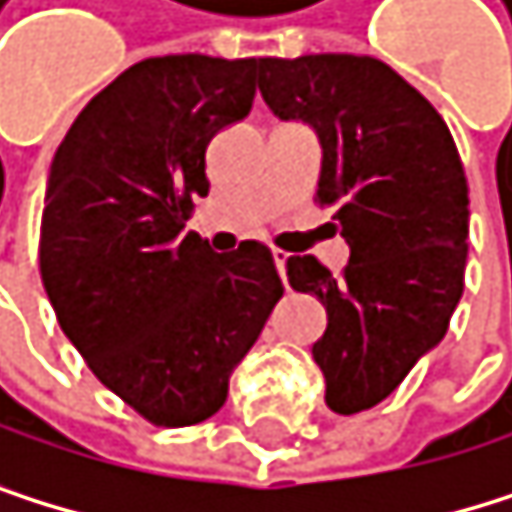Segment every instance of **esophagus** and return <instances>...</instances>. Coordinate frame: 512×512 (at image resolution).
Listing matches in <instances>:
<instances>
[{"label": "esophagus", "mask_w": 512, "mask_h": 512, "mask_svg": "<svg viewBox=\"0 0 512 512\" xmlns=\"http://www.w3.org/2000/svg\"><path fill=\"white\" fill-rule=\"evenodd\" d=\"M287 262H290V253L287 250H274V265H277L280 277H287Z\"/></svg>", "instance_id": "esophagus-1"}]
</instances>
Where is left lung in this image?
I'll list each match as a JSON object with an SVG mask.
<instances>
[{"mask_svg": "<svg viewBox=\"0 0 512 512\" xmlns=\"http://www.w3.org/2000/svg\"><path fill=\"white\" fill-rule=\"evenodd\" d=\"M259 91L323 146L314 201L332 210L351 259L336 277L314 256H290L287 277L326 308L311 348L326 406L357 415L391 397L449 329L470 232L464 164L443 115L375 57H262Z\"/></svg>", "mask_w": 512, "mask_h": 512, "instance_id": "1", "label": "left lung"}]
</instances>
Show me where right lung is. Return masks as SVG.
Instances as JSON below:
<instances>
[{
	"label": "right lung",
	"mask_w": 512,
	"mask_h": 512,
	"mask_svg": "<svg viewBox=\"0 0 512 512\" xmlns=\"http://www.w3.org/2000/svg\"><path fill=\"white\" fill-rule=\"evenodd\" d=\"M256 57H149L72 121L51 161L39 271L88 369L158 427L216 415L284 296L259 241L213 253L183 232L210 192L207 146L256 94Z\"/></svg>",
	"instance_id": "right-lung-1"
}]
</instances>
